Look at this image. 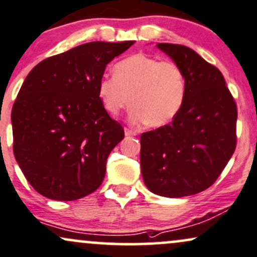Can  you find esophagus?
<instances>
[{
	"label": "esophagus",
	"instance_id": "obj_1",
	"mask_svg": "<svg viewBox=\"0 0 257 257\" xmlns=\"http://www.w3.org/2000/svg\"><path fill=\"white\" fill-rule=\"evenodd\" d=\"M124 134H125V137H135V135H138V132L125 128L124 129Z\"/></svg>",
	"mask_w": 257,
	"mask_h": 257
}]
</instances>
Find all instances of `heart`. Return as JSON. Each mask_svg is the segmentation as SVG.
Segmentation results:
<instances>
[{
  "label": "heart",
  "mask_w": 257,
  "mask_h": 257,
  "mask_svg": "<svg viewBox=\"0 0 257 257\" xmlns=\"http://www.w3.org/2000/svg\"><path fill=\"white\" fill-rule=\"evenodd\" d=\"M185 94L187 80L182 68L146 54L119 61L113 67V76L98 81V97L106 112L117 116L131 103L132 122L153 128L169 124L177 116Z\"/></svg>",
  "instance_id": "b5f03b06"
}]
</instances>
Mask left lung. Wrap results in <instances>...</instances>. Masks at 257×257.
I'll use <instances>...</instances> for the list:
<instances>
[{
  "label": "left lung",
  "instance_id": "1",
  "mask_svg": "<svg viewBox=\"0 0 257 257\" xmlns=\"http://www.w3.org/2000/svg\"><path fill=\"white\" fill-rule=\"evenodd\" d=\"M157 46L182 68L187 94L171 123L141 135L142 178L157 195H194L211 187L232 157L237 106L217 67L188 46Z\"/></svg>",
  "mask_w": 257,
  "mask_h": 257
}]
</instances>
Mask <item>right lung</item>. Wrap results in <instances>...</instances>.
Here are the masks:
<instances>
[{
	"instance_id": "right-lung-1",
	"label": "right lung",
	"mask_w": 257,
	"mask_h": 257,
	"mask_svg": "<svg viewBox=\"0 0 257 257\" xmlns=\"http://www.w3.org/2000/svg\"><path fill=\"white\" fill-rule=\"evenodd\" d=\"M134 43H86L42 61L25 79L12 110L13 151L43 196L78 200L103 182L124 131L104 109L98 81Z\"/></svg>"
}]
</instances>
